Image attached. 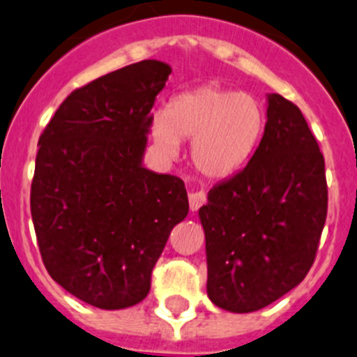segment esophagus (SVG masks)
<instances>
[{
  "label": "esophagus",
  "mask_w": 357,
  "mask_h": 357,
  "mask_svg": "<svg viewBox=\"0 0 357 357\" xmlns=\"http://www.w3.org/2000/svg\"><path fill=\"white\" fill-rule=\"evenodd\" d=\"M206 203V194L203 190H196V192L189 194V206L190 211H197Z\"/></svg>",
  "instance_id": "34e87169"
}]
</instances>
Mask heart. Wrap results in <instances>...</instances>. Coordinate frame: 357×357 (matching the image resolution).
Masks as SVG:
<instances>
[{
    "instance_id": "obj_1",
    "label": "heart",
    "mask_w": 357,
    "mask_h": 357,
    "mask_svg": "<svg viewBox=\"0 0 357 357\" xmlns=\"http://www.w3.org/2000/svg\"><path fill=\"white\" fill-rule=\"evenodd\" d=\"M264 123L263 105L252 94L206 84L172 98L167 112L153 116L151 135L168 154L178 151L180 139H192L196 170L208 178H225L255 154Z\"/></svg>"
}]
</instances>
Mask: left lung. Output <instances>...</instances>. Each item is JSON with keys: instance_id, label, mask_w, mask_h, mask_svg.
<instances>
[{"instance_id": "1", "label": "left lung", "mask_w": 357, "mask_h": 357, "mask_svg": "<svg viewBox=\"0 0 357 357\" xmlns=\"http://www.w3.org/2000/svg\"><path fill=\"white\" fill-rule=\"evenodd\" d=\"M326 204L325 160L303 113L268 94L255 154L199 208L211 303L252 313L297 287L314 261Z\"/></svg>"}]
</instances>
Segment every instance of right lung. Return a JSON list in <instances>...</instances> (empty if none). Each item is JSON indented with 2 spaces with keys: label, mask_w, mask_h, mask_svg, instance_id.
Segmentation results:
<instances>
[{
  "label": "right lung",
  "mask_w": 357,
  "mask_h": 357,
  "mask_svg": "<svg viewBox=\"0 0 357 357\" xmlns=\"http://www.w3.org/2000/svg\"><path fill=\"white\" fill-rule=\"evenodd\" d=\"M170 73L158 60L106 73L73 91L39 137L31 213L44 266L99 310L148 296L154 264L189 213L183 180L142 165Z\"/></svg>",
  "instance_id": "add662e5"
}]
</instances>
